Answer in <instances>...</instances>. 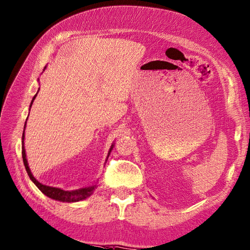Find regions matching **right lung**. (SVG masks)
Returning a JSON list of instances; mask_svg holds the SVG:
<instances>
[{
    "label": "right lung",
    "instance_id": "1",
    "mask_svg": "<svg viewBox=\"0 0 250 250\" xmlns=\"http://www.w3.org/2000/svg\"><path fill=\"white\" fill-rule=\"evenodd\" d=\"M38 94V93H37ZM37 94L34 96L33 100H31V104H30V107L31 104H33V102L36 98ZM25 125H26V123H25ZM25 129V127H24ZM24 131H23V146H22V157H23V163L25 166V169L27 171V174L30 177V180L34 182V184L36 186L39 188V190L42 192V193L45 194L46 196L53 198V200H57V201H61V202H68V203H72V202H79L82 200H85L86 197H88L89 195L93 194V192L96 188V185L93 187H88V188H82L79 190H76V191H64L62 189L59 188H55V187H49V186H45V185H42L41 183L38 182L36 178L34 177V175L31 174V172L29 170L28 167V164H27V159H26V154H25V149H24ZM113 149V146H111L110 152ZM110 152H108V155H110ZM108 157V156H107Z\"/></svg>",
    "mask_w": 250,
    "mask_h": 250
}]
</instances>
